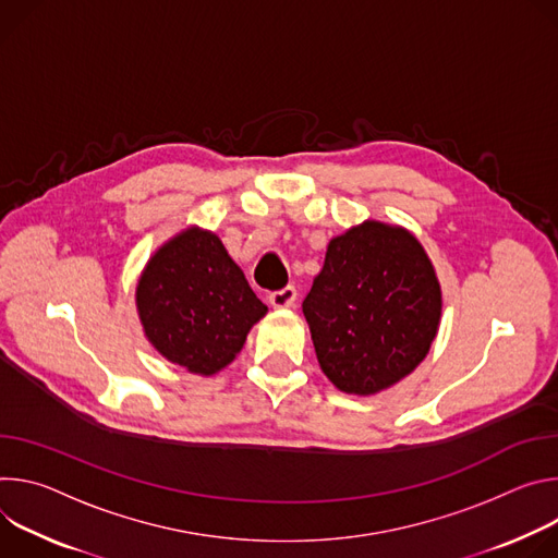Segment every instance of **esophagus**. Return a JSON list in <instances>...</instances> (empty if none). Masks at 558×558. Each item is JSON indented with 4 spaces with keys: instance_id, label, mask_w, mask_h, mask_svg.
<instances>
[{
    "instance_id": "1",
    "label": "esophagus",
    "mask_w": 558,
    "mask_h": 558,
    "mask_svg": "<svg viewBox=\"0 0 558 558\" xmlns=\"http://www.w3.org/2000/svg\"><path fill=\"white\" fill-rule=\"evenodd\" d=\"M294 299H296L294 286H286V288H281V290L270 294V305L272 307H292Z\"/></svg>"
}]
</instances>
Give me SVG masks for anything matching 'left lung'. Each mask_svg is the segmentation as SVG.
Returning <instances> with one entry per match:
<instances>
[{"instance_id": "left-lung-1", "label": "left lung", "mask_w": 558, "mask_h": 558, "mask_svg": "<svg viewBox=\"0 0 558 558\" xmlns=\"http://www.w3.org/2000/svg\"><path fill=\"white\" fill-rule=\"evenodd\" d=\"M441 313V283L421 241L377 219L330 239L303 299L322 373L359 397L414 373L439 335Z\"/></svg>"}]
</instances>
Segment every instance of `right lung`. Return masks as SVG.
<instances>
[{
	"mask_svg": "<svg viewBox=\"0 0 558 558\" xmlns=\"http://www.w3.org/2000/svg\"><path fill=\"white\" fill-rule=\"evenodd\" d=\"M135 305L150 345L199 377L230 365L268 313L221 239L199 226L183 228L150 255Z\"/></svg>",
	"mask_w": 558,
	"mask_h": 558,
	"instance_id": "right-lung-1",
	"label": "right lung"
}]
</instances>
